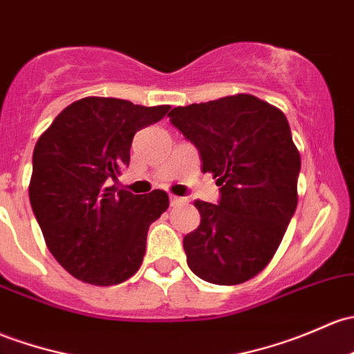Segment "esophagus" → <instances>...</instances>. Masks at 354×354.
<instances>
[{"mask_svg": "<svg viewBox=\"0 0 354 354\" xmlns=\"http://www.w3.org/2000/svg\"><path fill=\"white\" fill-rule=\"evenodd\" d=\"M169 203L171 207H176V205H183V203H187V200L181 198V196H176V195H171L169 196Z\"/></svg>", "mask_w": 354, "mask_h": 354, "instance_id": "esophagus-1", "label": "esophagus"}]
</instances>
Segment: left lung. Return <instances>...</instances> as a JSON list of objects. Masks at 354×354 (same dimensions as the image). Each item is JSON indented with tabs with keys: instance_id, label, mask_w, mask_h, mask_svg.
I'll use <instances>...</instances> for the list:
<instances>
[{
	"instance_id": "obj_1",
	"label": "left lung",
	"mask_w": 354,
	"mask_h": 354,
	"mask_svg": "<svg viewBox=\"0 0 354 354\" xmlns=\"http://www.w3.org/2000/svg\"><path fill=\"white\" fill-rule=\"evenodd\" d=\"M167 117L221 187L218 205L195 200L202 221L183 239L189 270L208 283H244L271 261L299 202L300 154L288 120L244 93Z\"/></svg>"
}]
</instances>
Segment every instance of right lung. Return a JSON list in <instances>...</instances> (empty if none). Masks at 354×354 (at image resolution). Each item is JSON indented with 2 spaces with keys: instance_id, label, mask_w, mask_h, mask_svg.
I'll return each instance as SVG.
<instances>
[{
  "instance_id": "1",
  "label": "right lung",
  "mask_w": 354,
  "mask_h": 354,
  "mask_svg": "<svg viewBox=\"0 0 354 354\" xmlns=\"http://www.w3.org/2000/svg\"><path fill=\"white\" fill-rule=\"evenodd\" d=\"M169 109L88 96L37 140L30 203L52 256L77 280L117 285L142 265L149 225L169 207L167 193L133 195L109 185L129 166L137 130Z\"/></svg>"
}]
</instances>
